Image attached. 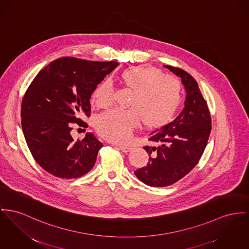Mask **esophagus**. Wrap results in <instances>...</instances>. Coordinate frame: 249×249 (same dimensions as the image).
I'll return each mask as SVG.
<instances>
[{"label":"esophagus","instance_id":"esophagus-1","mask_svg":"<svg viewBox=\"0 0 249 249\" xmlns=\"http://www.w3.org/2000/svg\"><path fill=\"white\" fill-rule=\"evenodd\" d=\"M119 149L124 153H127L129 152L130 150L132 149V147L130 145H119Z\"/></svg>","mask_w":249,"mask_h":249}]
</instances>
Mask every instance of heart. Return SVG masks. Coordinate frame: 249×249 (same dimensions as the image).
<instances>
[{"label": "heart", "mask_w": 249, "mask_h": 249, "mask_svg": "<svg viewBox=\"0 0 249 249\" xmlns=\"http://www.w3.org/2000/svg\"><path fill=\"white\" fill-rule=\"evenodd\" d=\"M121 78L132 89L129 109L114 108L101 113L95 128L103 138L113 142H126L143 120L148 127H160L169 123L182 101V85L174 75L165 74L153 66H136L124 70ZM115 101V90L109 80L95 88L92 103L105 108Z\"/></svg>", "instance_id": "1"}]
</instances>
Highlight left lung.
I'll use <instances>...</instances> for the list:
<instances>
[{"label": "left lung", "mask_w": 249, "mask_h": 249, "mask_svg": "<svg viewBox=\"0 0 249 249\" xmlns=\"http://www.w3.org/2000/svg\"><path fill=\"white\" fill-rule=\"evenodd\" d=\"M181 78L186 89L185 107L172 123L148 134V140L160 143L146 145L147 165L134 172L151 187H166L183 178L198 163L212 130V118L196 80L180 68L164 65Z\"/></svg>", "instance_id": "8db88e82"}]
</instances>
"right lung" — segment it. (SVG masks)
<instances>
[{"mask_svg":"<svg viewBox=\"0 0 249 249\" xmlns=\"http://www.w3.org/2000/svg\"><path fill=\"white\" fill-rule=\"evenodd\" d=\"M119 63L65 56L42 69L21 102V127L35 160L51 175L71 179L89 172L102 142L92 133L72 139V124L88 127L90 95Z\"/></svg>","mask_w":249,"mask_h":249,"instance_id":"1","label":"right lung"}]
</instances>
